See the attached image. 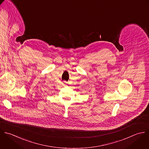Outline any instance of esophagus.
<instances>
[{
	"label": "esophagus",
	"instance_id": "34e87169",
	"mask_svg": "<svg viewBox=\"0 0 149 149\" xmlns=\"http://www.w3.org/2000/svg\"><path fill=\"white\" fill-rule=\"evenodd\" d=\"M64 85H65V82H64Z\"/></svg>",
	"mask_w": 149,
	"mask_h": 149
}]
</instances>
